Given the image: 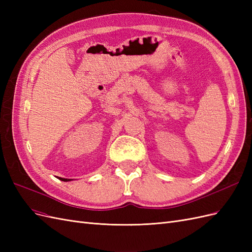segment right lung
Segmentation results:
<instances>
[{
  "label": "right lung",
  "instance_id": "right-lung-1",
  "mask_svg": "<svg viewBox=\"0 0 252 252\" xmlns=\"http://www.w3.org/2000/svg\"><path fill=\"white\" fill-rule=\"evenodd\" d=\"M59 180H61V181H64V182H68V181H71L70 179H63V178H59Z\"/></svg>",
  "mask_w": 252,
  "mask_h": 252
}]
</instances>
